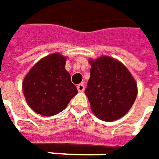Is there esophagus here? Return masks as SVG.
<instances>
[{"mask_svg":"<svg viewBox=\"0 0 159 159\" xmlns=\"http://www.w3.org/2000/svg\"><path fill=\"white\" fill-rule=\"evenodd\" d=\"M77 90H78V92L79 93H82V92H84V85L83 84H80L77 85Z\"/></svg>","mask_w":159,"mask_h":159,"instance_id":"34e87169","label":"esophagus"}]
</instances>
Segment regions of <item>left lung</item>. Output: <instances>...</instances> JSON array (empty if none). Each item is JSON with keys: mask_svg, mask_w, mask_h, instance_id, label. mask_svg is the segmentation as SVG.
I'll list each match as a JSON object with an SVG mask.
<instances>
[{"mask_svg": "<svg viewBox=\"0 0 159 159\" xmlns=\"http://www.w3.org/2000/svg\"><path fill=\"white\" fill-rule=\"evenodd\" d=\"M90 79L85 89L91 109L106 122H113L130 110L137 97L138 88L134 76L119 60L101 56L89 59Z\"/></svg>", "mask_w": 159, "mask_h": 159, "instance_id": "obj_1", "label": "left lung"}]
</instances>
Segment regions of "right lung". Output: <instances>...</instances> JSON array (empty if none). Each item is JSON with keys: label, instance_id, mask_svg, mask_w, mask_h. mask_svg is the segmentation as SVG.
Segmentation results:
<instances>
[{"label": "right lung", "instance_id": "obj_1", "mask_svg": "<svg viewBox=\"0 0 159 159\" xmlns=\"http://www.w3.org/2000/svg\"><path fill=\"white\" fill-rule=\"evenodd\" d=\"M66 57L52 53L41 59L25 76L22 89L26 103L37 114L52 116L63 111L77 89L65 68Z\"/></svg>", "mask_w": 159, "mask_h": 159}]
</instances>
